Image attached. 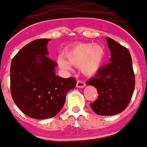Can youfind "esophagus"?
<instances>
[{
  "instance_id": "34e87169",
  "label": "esophagus",
  "mask_w": 147,
  "mask_h": 147,
  "mask_svg": "<svg viewBox=\"0 0 147 147\" xmlns=\"http://www.w3.org/2000/svg\"><path fill=\"white\" fill-rule=\"evenodd\" d=\"M76 86L78 87V88H84V87L86 86V84H85V83L83 81V80H78L77 83H76Z\"/></svg>"
}]
</instances>
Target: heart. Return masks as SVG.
Here are the masks:
<instances>
[{
  "label": "heart",
  "mask_w": 147,
  "mask_h": 147,
  "mask_svg": "<svg viewBox=\"0 0 147 147\" xmlns=\"http://www.w3.org/2000/svg\"><path fill=\"white\" fill-rule=\"evenodd\" d=\"M66 59L70 64L80 67L82 73L88 76L98 71L105 58V49L100 45L80 43L66 53ZM59 64L62 68H68L65 61L59 59Z\"/></svg>",
  "instance_id": "b5f03b06"
}]
</instances>
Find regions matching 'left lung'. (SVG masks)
<instances>
[{
	"label": "left lung",
	"mask_w": 147,
	"mask_h": 147,
	"mask_svg": "<svg viewBox=\"0 0 147 147\" xmlns=\"http://www.w3.org/2000/svg\"><path fill=\"white\" fill-rule=\"evenodd\" d=\"M111 52L110 63L98 70L95 77L87 81L94 86L98 97L91 103L92 109L98 115L110 116L124 111L132 98L135 76L132 59L126 47L110 38H106Z\"/></svg>",
	"instance_id": "1"
}]
</instances>
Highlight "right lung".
I'll use <instances>...</instances> for the list:
<instances>
[{"label":"right lung","instance_id":"obj_1","mask_svg":"<svg viewBox=\"0 0 147 147\" xmlns=\"http://www.w3.org/2000/svg\"><path fill=\"white\" fill-rule=\"evenodd\" d=\"M50 39L40 38L21 49L12 59L10 91L20 110L34 119H47L59 113L66 95L76 85L73 77L55 75V61L47 55Z\"/></svg>","mask_w":147,"mask_h":147}]
</instances>
